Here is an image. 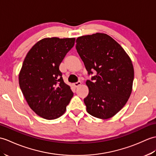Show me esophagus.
<instances>
[{"instance_id":"1","label":"esophagus","mask_w":156,"mask_h":156,"mask_svg":"<svg viewBox=\"0 0 156 156\" xmlns=\"http://www.w3.org/2000/svg\"><path fill=\"white\" fill-rule=\"evenodd\" d=\"M81 82L80 81H78L77 82H75V83H74V86H75V87H78V86H79L80 85H81Z\"/></svg>"}]
</instances>
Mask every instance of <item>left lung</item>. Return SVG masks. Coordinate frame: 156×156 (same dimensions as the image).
<instances>
[{"label":"left lung","instance_id":"obj_1","mask_svg":"<svg viewBox=\"0 0 156 156\" xmlns=\"http://www.w3.org/2000/svg\"><path fill=\"white\" fill-rule=\"evenodd\" d=\"M76 48L91 80L86 81L88 95L84 99L92 116L108 119L125 106L130 96L134 77L133 65L118 43L106 34L82 36Z\"/></svg>","mask_w":156,"mask_h":156}]
</instances>
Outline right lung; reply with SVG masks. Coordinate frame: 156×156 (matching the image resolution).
Masks as SVG:
<instances>
[{
  "label": "right lung",
  "mask_w": 156,
  "mask_h": 156,
  "mask_svg": "<svg viewBox=\"0 0 156 156\" xmlns=\"http://www.w3.org/2000/svg\"><path fill=\"white\" fill-rule=\"evenodd\" d=\"M74 42V38L42 39L25 57L19 74L20 88L30 108L43 118L61 116L73 96L59 66Z\"/></svg>",
  "instance_id": "add662e5"
}]
</instances>
